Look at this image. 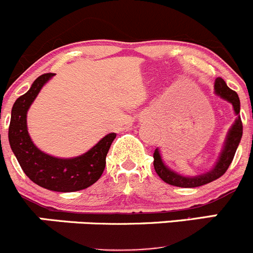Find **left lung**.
<instances>
[{
  "mask_svg": "<svg viewBox=\"0 0 253 253\" xmlns=\"http://www.w3.org/2000/svg\"><path fill=\"white\" fill-rule=\"evenodd\" d=\"M214 89L215 93L219 97H221L222 99L227 101L229 103L232 104V108H234L235 114L237 116L236 121L232 124V126L229 129V132L226 135V139H225L224 146H222L221 152L219 155V159H217L216 164L214 165V167L211 171L206 172V173L198 174V176L193 177H187L182 176V174L177 173L176 171L171 169L169 167H167L166 165L162 161L161 154H160V150L156 149L154 152V167L156 173L159 174L160 178L162 179L166 183L171 184V186L176 187H183V188H194V187L203 186V184L211 183V182L215 181L219 177H221L222 174L226 172V169H229L230 164L232 162V159L235 156V152H236L237 146L240 144V140L242 137V122L240 118V99L239 96L235 91H232L231 88L227 87V84H225L224 80L221 77H217L215 80L214 84Z\"/></svg>",
  "mask_w": 253,
  "mask_h": 253,
  "instance_id": "obj_1",
  "label": "left lung"
}]
</instances>
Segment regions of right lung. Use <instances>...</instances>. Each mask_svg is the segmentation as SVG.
<instances>
[{
    "mask_svg": "<svg viewBox=\"0 0 253 253\" xmlns=\"http://www.w3.org/2000/svg\"><path fill=\"white\" fill-rule=\"evenodd\" d=\"M54 75L39 76L29 91L14 102L8 127L9 145L23 172L34 183L55 192L81 191L92 186L102 176L106 156L117 134H107L92 149L72 159H59L39 150L29 136L27 113L42 87Z\"/></svg>",
    "mask_w": 253,
    "mask_h": 253,
    "instance_id": "right-lung-1",
    "label": "right lung"
}]
</instances>
